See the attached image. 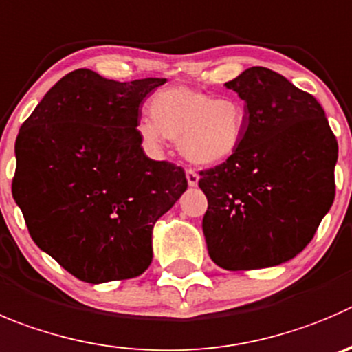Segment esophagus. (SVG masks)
Listing matches in <instances>:
<instances>
[{"label": "esophagus", "instance_id": "1", "mask_svg": "<svg viewBox=\"0 0 352 352\" xmlns=\"http://www.w3.org/2000/svg\"><path fill=\"white\" fill-rule=\"evenodd\" d=\"M186 182L190 186H197L199 185V174L193 169H186Z\"/></svg>", "mask_w": 352, "mask_h": 352}]
</instances>
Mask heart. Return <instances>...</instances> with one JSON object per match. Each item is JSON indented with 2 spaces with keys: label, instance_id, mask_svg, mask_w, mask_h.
I'll list each match as a JSON object with an SVG mask.
<instances>
[{
  "label": "heart",
  "instance_id": "obj_1",
  "mask_svg": "<svg viewBox=\"0 0 352 352\" xmlns=\"http://www.w3.org/2000/svg\"><path fill=\"white\" fill-rule=\"evenodd\" d=\"M150 120L136 126L148 148H159L164 138L178 142V150L195 166H219L242 146L247 131L245 103L236 96H216L188 86H169L152 96Z\"/></svg>",
  "mask_w": 352,
  "mask_h": 352
}]
</instances>
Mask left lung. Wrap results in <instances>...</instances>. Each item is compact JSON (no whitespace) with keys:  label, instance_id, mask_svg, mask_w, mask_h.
Masks as SVG:
<instances>
[{"label":"left lung","instance_id":"left-lung-1","mask_svg":"<svg viewBox=\"0 0 352 352\" xmlns=\"http://www.w3.org/2000/svg\"><path fill=\"white\" fill-rule=\"evenodd\" d=\"M249 120L239 152L200 173L209 256L230 271L294 259L311 242L336 197L339 145L313 95L266 67L226 82Z\"/></svg>","mask_w":352,"mask_h":352}]
</instances>
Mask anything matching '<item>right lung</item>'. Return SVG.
I'll return each mask as SVG.
<instances>
[{"instance_id": "obj_1", "label": "right lung", "mask_w": 352, "mask_h": 352, "mask_svg": "<svg viewBox=\"0 0 352 352\" xmlns=\"http://www.w3.org/2000/svg\"><path fill=\"white\" fill-rule=\"evenodd\" d=\"M166 79L63 76L22 124L12 193L36 245L88 283L142 274L157 219L185 193V170L152 160L136 126Z\"/></svg>"}]
</instances>
